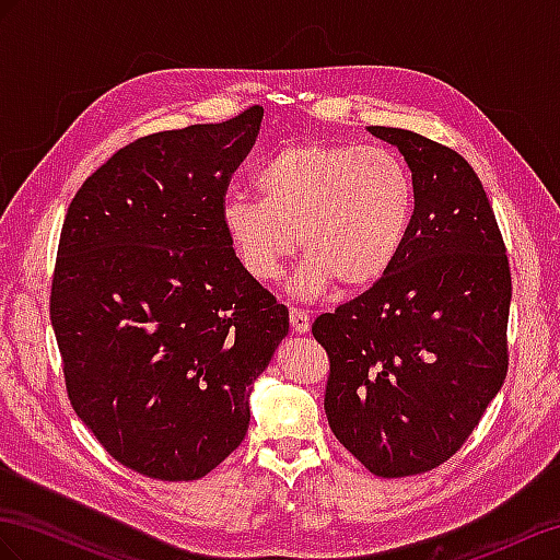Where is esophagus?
<instances>
[{
    "label": "esophagus",
    "mask_w": 560,
    "mask_h": 560,
    "mask_svg": "<svg viewBox=\"0 0 560 560\" xmlns=\"http://www.w3.org/2000/svg\"><path fill=\"white\" fill-rule=\"evenodd\" d=\"M291 326L295 334H307L310 331V312L300 310V307H291Z\"/></svg>",
    "instance_id": "1"
}]
</instances>
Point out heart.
Returning a JSON list of instances; mask_svg holds the SVG:
<instances>
[{
	"label": "heart",
	"instance_id": "b5f03b06",
	"mask_svg": "<svg viewBox=\"0 0 560 560\" xmlns=\"http://www.w3.org/2000/svg\"><path fill=\"white\" fill-rule=\"evenodd\" d=\"M255 189L260 198H224V234L255 281H275L300 243L307 260L293 289L303 298L338 281L348 291L378 283L402 253L417 210L402 158L360 143H285L257 167Z\"/></svg>",
	"mask_w": 560,
	"mask_h": 560
}]
</instances>
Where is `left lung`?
<instances>
[{"instance_id":"left-lung-1","label":"left lung","mask_w":560,"mask_h":560,"mask_svg":"<svg viewBox=\"0 0 560 560\" xmlns=\"http://www.w3.org/2000/svg\"><path fill=\"white\" fill-rule=\"evenodd\" d=\"M405 155L417 210L397 262L312 336L328 354L334 435L378 478L433 470L482 419L509 371L511 267L464 155L417 132L369 127Z\"/></svg>"}]
</instances>
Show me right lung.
I'll list each match as a JSON object with an SVG mask.
<instances>
[{
  "label": "right lung",
  "instance_id": "1",
  "mask_svg": "<svg viewBox=\"0 0 560 560\" xmlns=\"http://www.w3.org/2000/svg\"><path fill=\"white\" fill-rule=\"evenodd\" d=\"M262 106L127 143L70 200L49 314L66 390L104 450L153 480H198L246 438L255 378L289 310L222 229Z\"/></svg>",
  "mask_w": 560,
  "mask_h": 560
}]
</instances>
